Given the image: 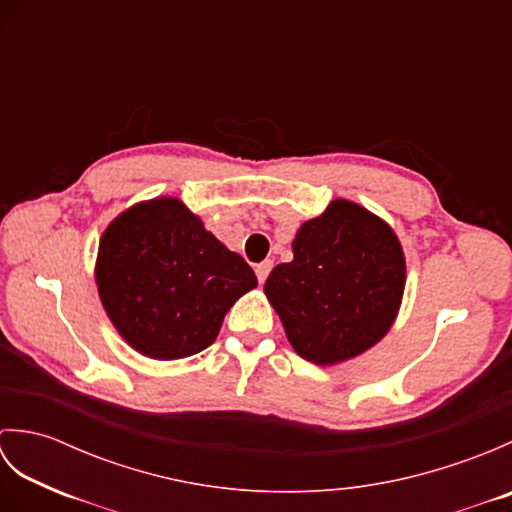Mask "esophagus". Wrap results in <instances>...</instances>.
<instances>
[{
    "label": "esophagus",
    "mask_w": 512,
    "mask_h": 512,
    "mask_svg": "<svg viewBox=\"0 0 512 512\" xmlns=\"http://www.w3.org/2000/svg\"><path fill=\"white\" fill-rule=\"evenodd\" d=\"M270 270H273V259H266V262H262V264H257V266H255V273H257L259 284H264V281L268 279Z\"/></svg>",
    "instance_id": "esophagus-1"
}]
</instances>
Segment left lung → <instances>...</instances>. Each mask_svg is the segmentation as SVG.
I'll list each match as a JSON object with an SVG mask.
<instances>
[{
  "label": "left lung",
  "instance_id": "1",
  "mask_svg": "<svg viewBox=\"0 0 512 512\" xmlns=\"http://www.w3.org/2000/svg\"><path fill=\"white\" fill-rule=\"evenodd\" d=\"M292 253L264 292L301 358L336 365L383 339L405 292V255L385 220L334 200L301 224Z\"/></svg>",
  "mask_w": 512,
  "mask_h": 512
}]
</instances>
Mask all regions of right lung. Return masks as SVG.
<instances>
[{
    "mask_svg": "<svg viewBox=\"0 0 512 512\" xmlns=\"http://www.w3.org/2000/svg\"><path fill=\"white\" fill-rule=\"evenodd\" d=\"M96 286L107 317L136 352L176 361L206 350L233 303L257 286L178 198H154L105 228Z\"/></svg>",
    "mask_w": 512,
    "mask_h": 512,
    "instance_id": "obj_1",
    "label": "right lung"
}]
</instances>
